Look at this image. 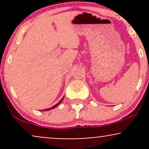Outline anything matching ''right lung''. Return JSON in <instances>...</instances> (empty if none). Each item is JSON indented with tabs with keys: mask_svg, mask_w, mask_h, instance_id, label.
<instances>
[{
	"mask_svg": "<svg viewBox=\"0 0 149 149\" xmlns=\"http://www.w3.org/2000/svg\"><path fill=\"white\" fill-rule=\"evenodd\" d=\"M63 99H64V97H63V98L61 99V100L60 101H59V102H58V103H57V104H55V105L53 106V107H52L51 108H49V109H44V110H41V111H49V110H51V109H55V108L57 107H58V105H59V104H60L61 102H62Z\"/></svg>",
	"mask_w": 149,
	"mask_h": 149,
	"instance_id": "obj_1",
	"label": "right lung"
}]
</instances>
